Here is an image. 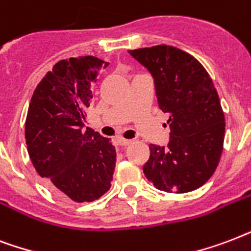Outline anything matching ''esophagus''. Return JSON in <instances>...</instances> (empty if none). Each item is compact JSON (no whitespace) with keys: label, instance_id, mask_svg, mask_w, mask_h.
Instances as JSON below:
<instances>
[{"label":"esophagus","instance_id":"1","mask_svg":"<svg viewBox=\"0 0 251 251\" xmlns=\"http://www.w3.org/2000/svg\"><path fill=\"white\" fill-rule=\"evenodd\" d=\"M116 143L119 144V145H122V147H124V145H129V144L132 143V140L123 139V137H118V139H116Z\"/></svg>","mask_w":251,"mask_h":251}]
</instances>
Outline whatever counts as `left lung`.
Listing matches in <instances>:
<instances>
[{
  "label": "left lung",
  "mask_w": 251,
  "mask_h": 251,
  "mask_svg": "<svg viewBox=\"0 0 251 251\" xmlns=\"http://www.w3.org/2000/svg\"><path fill=\"white\" fill-rule=\"evenodd\" d=\"M154 79L158 106L168 112V147L149 145L144 174L161 191H194L207 182L220 161L225 118L220 99L204 67L172 46L129 51Z\"/></svg>",
  "instance_id": "1"
}]
</instances>
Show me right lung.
<instances>
[{
	"instance_id": "obj_1",
	"label": "right lung",
	"mask_w": 251,
	"mask_h": 251,
	"mask_svg": "<svg viewBox=\"0 0 251 251\" xmlns=\"http://www.w3.org/2000/svg\"><path fill=\"white\" fill-rule=\"evenodd\" d=\"M108 63L94 56L60 60L35 89L25 137L35 170L52 191L77 203L111 187L116 152L110 139L85 128L91 85Z\"/></svg>"
}]
</instances>
